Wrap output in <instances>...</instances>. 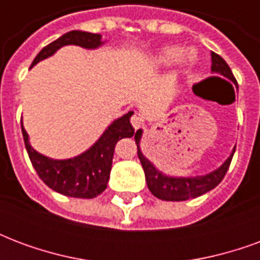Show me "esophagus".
<instances>
[{
  "mask_svg": "<svg viewBox=\"0 0 260 260\" xmlns=\"http://www.w3.org/2000/svg\"><path fill=\"white\" fill-rule=\"evenodd\" d=\"M131 124H132V126H134L135 129H138V128H141L142 124H143V119H142V117L139 114H135V115H132V118H131Z\"/></svg>",
  "mask_w": 260,
  "mask_h": 260,
  "instance_id": "1",
  "label": "esophagus"
}]
</instances>
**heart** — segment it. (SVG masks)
Returning a JSON list of instances; mask_svg holds the SVG:
<instances>
[{"label": "heart", "mask_w": 260, "mask_h": 260, "mask_svg": "<svg viewBox=\"0 0 260 260\" xmlns=\"http://www.w3.org/2000/svg\"><path fill=\"white\" fill-rule=\"evenodd\" d=\"M180 54H181V50L178 47H166L163 48V50H161L156 57H154V61H156V64L158 65H170L178 59ZM184 59H185L188 64H192V62H195L196 55L189 51V53L185 54Z\"/></svg>", "instance_id": "obj_1"}]
</instances>
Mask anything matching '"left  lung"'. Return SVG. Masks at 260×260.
Listing matches in <instances>:
<instances>
[{"mask_svg":"<svg viewBox=\"0 0 260 260\" xmlns=\"http://www.w3.org/2000/svg\"><path fill=\"white\" fill-rule=\"evenodd\" d=\"M212 71L223 75L235 83L234 75L231 72L229 64L216 53H212ZM134 135H135L136 146H138V157L141 160L142 167L145 171V177H146L147 188L153 195L158 199H161V201H186V199L198 198V196L203 195L206 192L212 191L213 188H216L223 181L235 152L234 149L231 156L225 160V163L210 174L195 177V178H173V177H167V175H163L160 171H157L154 169V166L142 154L141 149H139L142 129L136 131Z\"/></svg>","mask_w":260,"mask_h":260,"instance_id":"1","label":"left lung"}]
</instances>
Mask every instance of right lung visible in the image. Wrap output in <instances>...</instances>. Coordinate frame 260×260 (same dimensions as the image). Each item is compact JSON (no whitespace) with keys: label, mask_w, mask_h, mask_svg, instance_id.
Masks as SVG:
<instances>
[{"label":"right lung","mask_w":260,"mask_h":260,"mask_svg":"<svg viewBox=\"0 0 260 260\" xmlns=\"http://www.w3.org/2000/svg\"><path fill=\"white\" fill-rule=\"evenodd\" d=\"M67 44H75L85 48H96L102 44V36L96 33L72 30L50 43L33 59L31 67L39 61L53 55L58 48ZM30 67V68H31ZM132 111L125 114L108 126L102 138L93 146L78 157L68 160H53L37 153L29 143V138L22 125V135L26 150L40 180L53 191L71 198L91 199L107 188L115 145L122 138H131L135 134L131 125Z\"/></svg>","instance_id":"1"}]
</instances>
